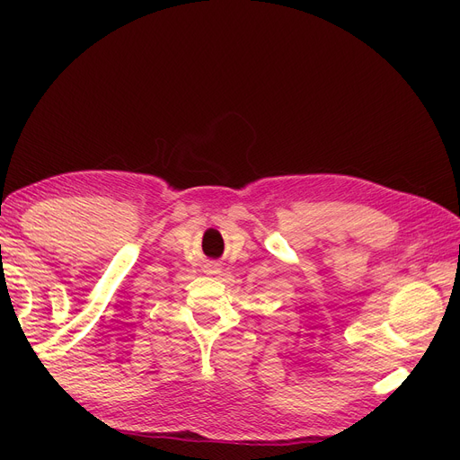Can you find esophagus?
Returning <instances> with one entry per match:
<instances>
[{
	"label": "esophagus",
	"mask_w": 460,
	"mask_h": 460,
	"mask_svg": "<svg viewBox=\"0 0 460 460\" xmlns=\"http://www.w3.org/2000/svg\"><path fill=\"white\" fill-rule=\"evenodd\" d=\"M217 272H220V264H217V262L210 264V274H217Z\"/></svg>",
	"instance_id": "34e87169"
}]
</instances>
